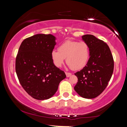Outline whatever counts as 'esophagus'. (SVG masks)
Instances as JSON below:
<instances>
[{"label": "esophagus", "instance_id": "obj_1", "mask_svg": "<svg viewBox=\"0 0 127 127\" xmlns=\"http://www.w3.org/2000/svg\"><path fill=\"white\" fill-rule=\"evenodd\" d=\"M65 75H66V76L67 77V78H68V77H70L71 75H72V73H71L65 72Z\"/></svg>", "mask_w": 127, "mask_h": 127}]
</instances>
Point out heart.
I'll return each mask as SVG.
<instances>
[{"label":"heart","instance_id":"1","mask_svg":"<svg viewBox=\"0 0 127 127\" xmlns=\"http://www.w3.org/2000/svg\"><path fill=\"white\" fill-rule=\"evenodd\" d=\"M90 57V48L85 42L67 40L59 48V51L51 52V59L56 67H60L64 62L72 70H78L87 64Z\"/></svg>","mask_w":127,"mask_h":127}]
</instances>
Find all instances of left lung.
I'll use <instances>...</instances> for the list:
<instances>
[{
  "mask_svg": "<svg viewBox=\"0 0 127 127\" xmlns=\"http://www.w3.org/2000/svg\"><path fill=\"white\" fill-rule=\"evenodd\" d=\"M82 39L89 46L90 59L87 65L75 73L78 82L74 89L83 98H94L108 85L113 74L114 62L105 42L92 34L82 36Z\"/></svg>",
  "mask_w": 127,
  "mask_h": 127,
  "instance_id": "8db88e82",
  "label": "left lung"
}]
</instances>
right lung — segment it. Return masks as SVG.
<instances>
[{
    "label": "right lung",
    "instance_id": "obj_1",
    "mask_svg": "<svg viewBox=\"0 0 127 127\" xmlns=\"http://www.w3.org/2000/svg\"><path fill=\"white\" fill-rule=\"evenodd\" d=\"M56 37L37 34L22 42L16 57L15 70L24 90L36 100H47L57 91L65 73L51 59Z\"/></svg>",
    "mask_w": 127,
    "mask_h": 127
}]
</instances>
